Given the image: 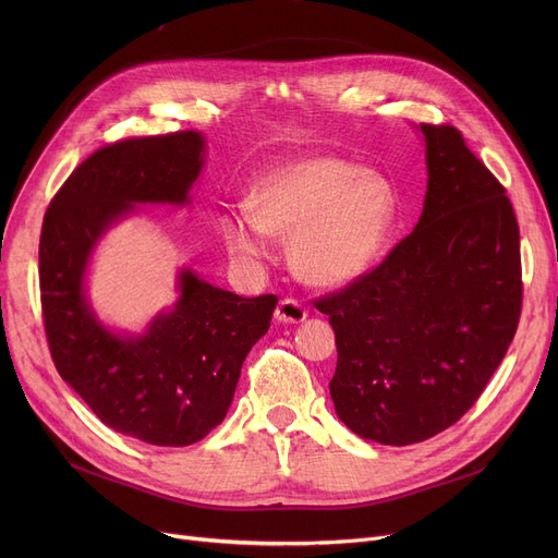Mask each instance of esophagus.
Here are the masks:
<instances>
[{
  "instance_id": "obj_1",
  "label": "esophagus",
  "mask_w": 558,
  "mask_h": 558,
  "mask_svg": "<svg viewBox=\"0 0 558 558\" xmlns=\"http://www.w3.org/2000/svg\"><path fill=\"white\" fill-rule=\"evenodd\" d=\"M276 318L280 324H301L307 318V310L299 299H282L276 307Z\"/></svg>"
}]
</instances>
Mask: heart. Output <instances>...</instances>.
Here are the masks:
<instances>
[{"label":"heart","instance_id":"obj_1","mask_svg":"<svg viewBox=\"0 0 558 558\" xmlns=\"http://www.w3.org/2000/svg\"><path fill=\"white\" fill-rule=\"evenodd\" d=\"M396 217L387 179L332 156H305L262 175L251 205L221 219L228 248L246 262L269 255L271 234H291V267L320 287L360 278L383 253Z\"/></svg>","mask_w":558,"mask_h":558}]
</instances>
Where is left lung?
Instances as JSON below:
<instances>
[{
	"instance_id": "left-lung-1",
	"label": "left lung",
	"mask_w": 558,
	"mask_h": 558,
	"mask_svg": "<svg viewBox=\"0 0 558 558\" xmlns=\"http://www.w3.org/2000/svg\"><path fill=\"white\" fill-rule=\"evenodd\" d=\"M421 131L429 179L414 232L314 301L337 341V416L383 446L454 425L505 360L522 310L520 230L505 185L459 129Z\"/></svg>"
}]
</instances>
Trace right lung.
Wrapping results in <instances>:
<instances>
[{
	"label": "right lung",
	"instance_id": "1",
	"mask_svg": "<svg viewBox=\"0 0 558 558\" xmlns=\"http://www.w3.org/2000/svg\"><path fill=\"white\" fill-rule=\"evenodd\" d=\"M203 167L196 131L126 137L85 158L49 203L40 303L56 371L110 429L190 446L223 418L248 350L267 335L274 294L244 299L181 274V301L142 337H117L83 299L99 234L133 203H185Z\"/></svg>",
	"mask_w": 558,
	"mask_h": 558
}]
</instances>
